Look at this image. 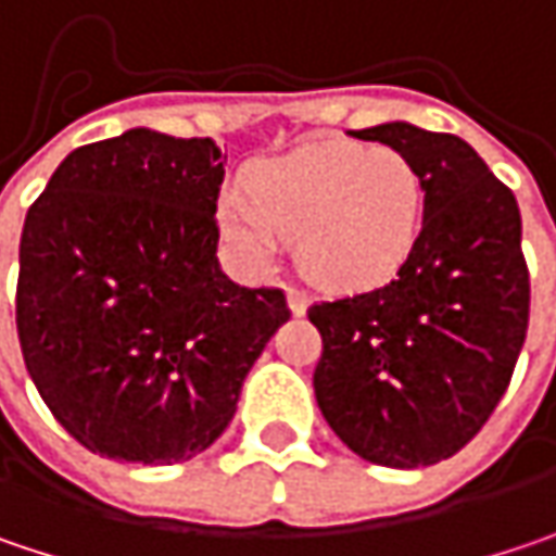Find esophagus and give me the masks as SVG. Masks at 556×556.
<instances>
[{
  "mask_svg": "<svg viewBox=\"0 0 556 556\" xmlns=\"http://www.w3.org/2000/svg\"><path fill=\"white\" fill-rule=\"evenodd\" d=\"M286 302H289V311H292L295 317H302V314L308 311V295H305L302 289H295V286L286 289Z\"/></svg>",
  "mask_w": 556,
  "mask_h": 556,
  "instance_id": "esophagus-1",
  "label": "esophagus"
}]
</instances>
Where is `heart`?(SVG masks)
Instances as JSON below:
<instances>
[{"label": "heart", "mask_w": 556, "mask_h": 556, "mask_svg": "<svg viewBox=\"0 0 556 556\" xmlns=\"http://www.w3.org/2000/svg\"><path fill=\"white\" fill-rule=\"evenodd\" d=\"M248 185L251 194L226 188L216 201L219 236L248 270L299 239L314 286L362 292L396 277L421 232V176L393 148L317 141L257 163Z\"/></svg>", "instance_id": "b5f03b06"}]
</instances>
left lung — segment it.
Returning a JSON list of instances; mask_svg holds the SVG:
<instances>
[{
    "instance_id": "1",
    "label": "left lung",
    "mask_w": 556,
    "mask_h": 556,
    "mask_svg": "<svg viewBox=\"0 0 556 556\" xmlns=\"http://www.w3.org/2000/svg\"><path fill=\"white\" fill-rule=\"evenodd\" d=\"M355 138L408 156L425 188V219L396 279L308 308L324 340L314 396L362 459L434 466L491 418L526 343L519 204L456 135L383 122Z\"/></svg>"
}]
</instances>
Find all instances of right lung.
<instances>
[{
    "mask_svg": "<svg viewBox=\"0 0 556 556\" xmlns=\"http://www.w3.org/2000/svg\"><path fill=\"white\" fill-rule=\"evenodd\" d=\"M223 153L128 128L72 150L24 219L15 320L27 375L90 453L173 466L232 421L289 320L279 289L216 261Z\"/></svg>",
    "mask_w": 556,
    "mask_h": 556,
    "instance_id": "1",
    "label": "right lung"
}]
</instances>
